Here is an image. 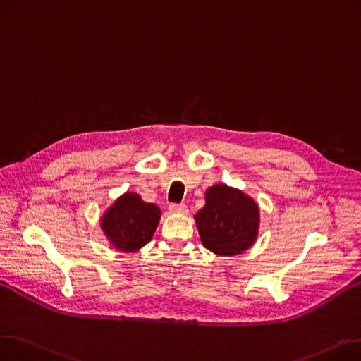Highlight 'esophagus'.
<instances>
[{"mask_svg": "<svg viewBox=\"0 0 361 361\" xmlns=\"http://www.w3.org/2000/svg\"><path fill=\"white\" fill-rule=\"evenodd\" d=\"M169 212L177 214V215H185L188 211H187V206L184 203H173L169 206Z\"/></svg>", "mask_w": 361, "mask_h": 361, "instance_id": "obj_1", "label": "esophagus"}]
</instances>
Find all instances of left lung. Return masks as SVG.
I'll return each mask as SVG.
<instances>
[{
	"label": "left lung",
	"instance_id": "8db88e82",
	"mask_svg": "<svg viewBox=\"0 0 361 361\" xmlns=\"http://www.w3.org/2000/svg\"><path fill=\"white\" fill-rule=\"evenodd\" d=\"M202 244L218 256H235L255 244L259 234V204L238 188L215 184L204 193V206L195 215Z\"/></svg>",
	"mask_w": 361,
	"mask_h": 361
}]
</instances>
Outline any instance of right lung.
Wrapping results in <instances>:
<instances>
[{
  "mask_svg": "<svg viewBox=\"0 0 361 361\" xmlns=\"http://www.w3.org/2000/svg\"><path fill=\"white\" fill-rule=\"evenodd\" d=\"M161 209L143 202L135 192H127L114 202L101 218V228L114 249L135 253L154 237Z\"/></svg>",
  "mask_w": 361,
  "mask_h": 361,
  "instance_id": "right-lung-1",
  "label": "right lung"
}]
</instances>
